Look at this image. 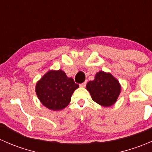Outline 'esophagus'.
Listing matches in <instances>:
<instances>
[{
  "mask_svg": "<svg viewBox=\"0 0 152 152\" xmlns=\"http://www.w3.org/2000/svg\"><path fill=\"white\" fill-rule=\"evenodd\" d=\"M86 85H87V82H83V83L80 84V87H85V86H86Z\"/></svg>",
  "mask_w": 152,
  "mask_h": 152,
  "instance_id": "esophagus-1",
  "label": "esophagus"
}]
</instances>
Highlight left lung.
<instances>
[{
  "mask_svg": "<svg viewBox=\"0 0 152 152\" xmlns=\"http://www.w3.org/2000/svg\"><path fill=\"white\" fill-rule=\"evenodd\" d=\"M86 87L93 100L103 107H110L115 103L121 92L118 81L104 71L96 73L94 80L90 81Z\"/></svg>",
  "mask_w": 152,
  "mask_h": 152,
  "instance_id": "obj_1",
  "label": "left lung"
}]
</instances>
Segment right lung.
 <instances>
[{"mask_svg":"<svg viewBox=\"0 0 152 152\" xmlns=\"http://www.w3.org/2000/svg\"><path fill=\"white\" fill-rule=\"evenodd\" d=\"M78 87L79 85L64 71L50 70L37 83L36 93L42 104L56 111L69 104L72 94Z\"/></svg>","mask_w":152,"mask_h":152,"instance_id":"right-lung-1","label":"right lung"}]
</instances>
